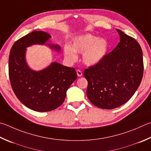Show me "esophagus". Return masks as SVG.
<instances>
[{"instance_id":"obj_1","label":"esophagus","mask_w":151,"mask_h":151,"mask_svg":"<svg viewBox=\"0 0 151 151\" xmlns=\"http://www.w3.org/2000/svg\"><path fill=\"white\" fill-rule=\"evenodd\" d=\"M76 73H77V75L78 76H79V77H81V76H83V72L81 70H76Z\"/></svg>"}]
</instances>
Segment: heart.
Segmentation results:
<instances>
[{
	"label": "heart",
	"mask_w": 151,
	"mask_h": 151,
	"mask_svg": "<svg viewBox=\"0 0 151 151\" xmlns=\"http://www.w3.org/2000/svg\"><path fill=\"white\" fill-rule=\"evenodd\" d=\"M108 49V42L104 38L86 34L76 37L73 42L72 47L65 45L63 48L64 55L70 62L77 59L76 53H83L85 63L92 65L98 63L106 55Z\"/></svg>",
	"instance_id": "1"
}]
</instances>
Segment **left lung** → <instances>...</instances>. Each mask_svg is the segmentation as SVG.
<instances>
[{"mask_svg": "<svg viewBox=\"0 0 151 151\" xmlns=\"http://www.w3.org/2000/svg\"><path fill=\"white\" fill-rule=\"evenodd\" d=\"M120 42L98 63L84 70L86 94L100 108L111 109L126 103L141 84L144 65L140 45L117 29Z\"/></svg>", "mask_w": 151, "mask_h": 151, "instance_id": "obj_1", "label": "left lung"}]
</instances>
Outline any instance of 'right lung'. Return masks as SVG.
Listing matches in <instances>:
<instances>
[{
    "instance_id": "1",
    "label": "right lung",
    "mask_w": 151,
    "mask_h": 151,
    "mask_svg": "<svg viewBox=\"0 0 151 151\" xmlns=\"http://www.w3.org/2000/svg\"><path fill=\"white\" fill-rule=\"evenodd\" d=\"M51 37L42 31H34L14 43L9 60L11 86L24 106L36 111H49L63 103L68 88L77 78L75 68L54 62L45 69L34 71L26 63V47L44 44ZM59 51V45H49Z\"/></svg>"
}]
</instances>
